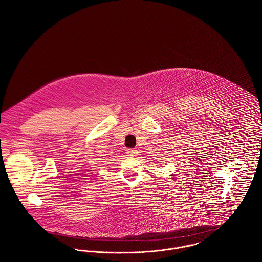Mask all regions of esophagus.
<instances>
[{"label":"esophagus","mask_w":262,"mask_h":262,"mask_svg":"<svg viewBox=\"0 0 262 262\" xmlns=\"http://www.w3.org/2000/svg\"><path fill=\"white\" fill-rule=\"evenodd\" d=\"M138 154V152H137V150H133V149H128L127 150V155H129V156H136Z\"/></svg>","instance_id":"esophagus-1"}]
</instances>
